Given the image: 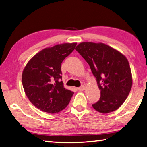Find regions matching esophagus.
<instances>
[{"instance_id":"esophagus-1","label":"esophagus","mask_w":147,"mask_h":147,"mask_svg":"<svg viewBox=\"0 0 147 147\" xmlns=\"http://www.w3.org/2000/svg\"><path fill=\"white\" fill-rule=\"evenodd\" d=\"M78 90L79 91H83V90H85V86H80V87L78 88Z\"/></svg>"}]
</instances>
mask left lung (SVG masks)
Segmentation results:
<instances>
[{
	"mask_svg": "<svg viewBox=\"0 0 147 147\" xmlns=\"http://www.w3.org/2000/svg\"><path fill=\"white\" fill-rule=\"evenodd\" d=\"M75 50L89 64L101 97L92 106L103 114L113 112L124 103L132 86V74L124 54L105 44L83 42Z\"/></svg>",
	"mask_w": 147,
	"mask_h": 147,
	"instance_id": "1",
	"label": "left lung"
}]
</instances>
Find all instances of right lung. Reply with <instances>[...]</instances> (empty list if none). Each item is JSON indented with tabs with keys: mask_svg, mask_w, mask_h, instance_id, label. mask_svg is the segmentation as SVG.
<instances>
[{
	"mask_svg": "<svg viewBox=\"0 0 147 147\" xmlns=\"http://www.w3.org/2000/svg\"><path fill=\"white\" fill-rule=\"evenodd\" d=\"M76 42L46 48L32 57L22 73V84L27 98L36 108L48 113L66 107L74 92L64 88L61 63L75 48Z\"/></svg>",
	"mask_w": 147,
	"mask_h": 147,
	"instance_id": "1",
	"label": "right lung"
}]
</instances>
